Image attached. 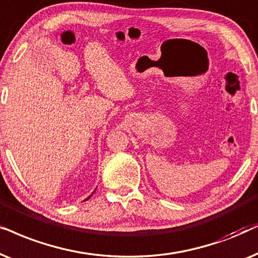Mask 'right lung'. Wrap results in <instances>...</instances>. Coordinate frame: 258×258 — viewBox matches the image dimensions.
I'll use <instances>...</instances> for the list:
<instances>
[{
  "instance_id": "1",
  "label": "right lung",
  "mask_w": 258,
  "mask_h": 258,
  "mask_svg": "<svg viewBox=\"0 0 258 258\" xmlns=\"http://www.w3.org/2000/svg\"><path fill=\"white\" fill-rule=\"evenodd\" d=\"M91 196H92V195H91ZM91 196H89V197H88L87 199H89V198H91ZM87 199H85V201H87Z\"/></svg>"
}]
</instances>
